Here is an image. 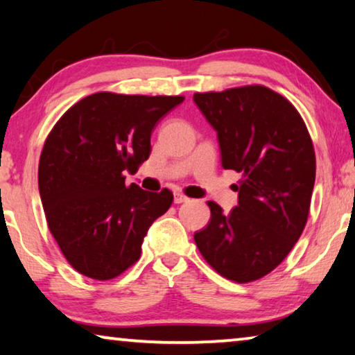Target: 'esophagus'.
Instances as JSON below:
<instances>
[{"label":"esophagus","mask_w":355,"mask_h":355,"mask_svg":"<svg viewBox=\"0 0 355 355\" xmlns=\"http://www.w3.org/2000/svg\"><path fill=\"white\" fill-rule=\"evenodd\" d=\"M185 201H189V198L184 193H174V203L181 205V203H185Z\"/></svg>","instance_id":"34e87169"}]
</instances>
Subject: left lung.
<instances>
[{
  "label": "left lung",
  "mask_w": 355,
  "mask_h": 355,
  "mask_svg": "<svg viewBox=\"0 0 355 355\" xmlns=\"http://www.w3.org/2000/svg\"><path fill=\"white\" fill-rule=\"evenodd\" d=\"M193 100L217 132L222 166L241 173L238 206L223 214L208 201L211 220L195 233L196 248L227 279L257 281L287 257L306 225L313 139L295 106L265 85L196 92Z\"/></svg>",
  "instance_id": "left-lung-1"
}]
</instances>
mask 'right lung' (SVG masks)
<instances>
[{"mask_svg":"<svg viewBox=\"0 0 355 355\" xmlns=\"http://www.w3.org/2000/svg\"><path fill=\"white\" fill-rule=\"evenodd\" d=\"M184 96L98 92L71 106L47 135L37 182L46 220L73 268L96 281L121 276L173 193L125 184L150 155L155 123Z\"/></svg>","mask_w":355,"mask_h":355,"instance_id":"1","label":"right lung"}]
</instances>
